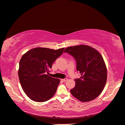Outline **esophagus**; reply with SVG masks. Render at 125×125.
Segmentation results:
<instances>
[{
  "label": "esophagus",
  "instance_id": "1",
  "mask_svg": "<svg viewBox=\"0 0 125 125\" xmlns=\"http://www.w3.org/2000/svg\"><path fill=\"white\" fill-rule=\"evenodd\" d=\"M61 80H62L63 82H66L67 80H68V79H67V78H64V79H62Z\"/></svg>",
  "mask_w": 125,
  "mask_h": 125
}]
</instances>
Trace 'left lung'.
<instances>
[{"mask_svg": "<svg viewBox=\"0 0 125 125\" xmlns=\"http://www.w3.org/2000/svg\"><path fill=\"white\" fill-rule=\"evenodd\" d=\"M64 52L74 57L76 70L81 75L74 79L75 85L70 90L71 94L82 102L94 100L103 91L107 81V69L103 57L98 51L84 45L68 47Z\"/></svg>", "mask_w": 125, "mask_h": 125, "instance_id": "obj_1", "label": "left lung"}]
</instances>
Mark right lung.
<instances>
[{
	"mask_svg": "<svg viewBox=\"0 0 125 125\" xmlns=\"http://www.w3.org/2000/svg\"><path fill=\"white\" fill-rule=\"evenodd\" d=\"M64 50V48L54 50L37 47L22 56L19 64V79L25 93L32 100L46 101L55 94L60 80L47 74Z\"/></svg>",
	"mask_w": 125,
	"mask_h": 125,
	"instance_id": "obj_1",
	"label": "right lung"
}]
</instances>
